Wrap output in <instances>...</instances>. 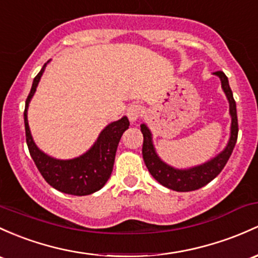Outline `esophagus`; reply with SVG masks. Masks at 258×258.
Instances as JSON below:
<instances>
[{"label":"esophagus","mask_w":258,"mask_h":258,"mask_svg":"<svg viewBox=\"0 0 258 258\" xmlns=\"http://www.w3.org/2000/svg\"><path fill=\"white\" fill-rule=\"evenodd\" d=\"M141 114H143V108L139 104H130L128 109H126V115H128L129 120L132 123H135V121L139 120Z\"/></svg>","instance_id":"esophagus-1"}]
</instances>
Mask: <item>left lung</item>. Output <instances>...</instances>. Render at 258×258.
I'll return each instance as SVG.
<instances>
[{
  "label": "left lung",
  "mask_w": 258,
  "mask_h": 258,
  "mask_svg": "<svg viewBox=\"0 0 258 258\" xmlns=\"http://www.w3.org/2000/svg\"><path fill=\"white\" fill-rule=\"evenodd\" d=\"M213 75L220 79L221 88H223L226 99L229 102V114L230 118H231L228 143H226L225 148L218 155H215L214 157L201 163V165L192 166V167H173V166L163 161L161 157L159 156L156 148L154 145V140H152V133L149 129V126L145 123L140 125L144 137L143 157L149 172L160 184L172 190H176V192H190V190L199 189V188L209 183L210 181H213L221 172L224 166L226 165L229 157L231 156L232 150H234L235 144H236L237 132H239L236 103H235L231 88L229 86V80L223 71H217V73H213Z\"/></svg>",
  "instance_id": "1"
}]
</instances>
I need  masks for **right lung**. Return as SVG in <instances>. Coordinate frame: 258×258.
I'll list each match as a JSON object with an SVG mask.
<instances>
[{
    "label": "right lung",
    "instance_id": "obj_1",
    "mask_svg": "<svg viewBox=\"0 0 258 258\" xmlns=\"http://www.w3.org/2000/svg\"><path fill=\"white\" fill-rule=\"evenodd\" d=\"M49 62L50 60L44 63L39 74L33 80L32 88L26 101L24 125H26V139L30 156L41 176L52 188L66 195H92L107 183L112 174L118 144L123 133L129 128V119L124 115L104 126L93 145L84 154L74 159H55L40 150L30 133L28 107Z\"/></svg>",
    "mask_w": 258,
    "mask_h": 258
}]
</instances>
